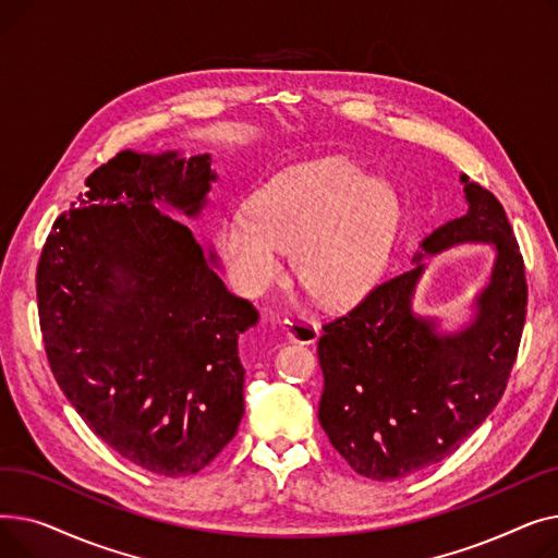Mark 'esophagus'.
<instances>
[{"instance_id":"obj_1","label":"esophagus","mask_w":558,"mask_h":558,"mask_svg":"<svg viewBox=\"0 0 558 558\" xmlns=\"http://www.w3.org/2000/svg\"><path fill=\"white\" fill-rule=\"evenodd\" d=\"M284 332L291 341L299 343H314L318 339V326L305 316H289L284 320Z\"/></svg>"}]
</instances>
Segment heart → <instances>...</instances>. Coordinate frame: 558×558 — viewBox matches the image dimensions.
I'll list each match as a JSON object with an SVG mask.
<instances>
[{
	"instance_id": "heart-1",
	"label": "heart",
	"mask_w": 558,
	"mask_h": 558,
	"mask_svg": "<svg viewBox=\"0 0 558 558\" xmlns=\"http://www.w3.org/2000/svg\"><path fill=\"white\" fill-rule=\"evenodd\" d=\"M398 223L393 187L362 167L324 158L294 165L264 185L221 226V253L238 287L267 294L284 278V248L312 294L330 305L353 301L387 257Z\"/></svg>"
}]
</instances>
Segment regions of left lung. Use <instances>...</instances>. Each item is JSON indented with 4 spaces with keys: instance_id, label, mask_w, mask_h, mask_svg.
Returning <instances> with one entry per match:
<instances>
[{
    "instance_id": "8db88e82",
    "label": "left lung",
    "mask_w": 558,
    "mask_h": 558,
    "mask_svg": "<svg viewBox=\"0 0 558 558\" xmlns=\"http://www.w3.org/2000/svg\"><path fill=\"white\" fill-rule=\"evenodd\" d=\"M468 213L438 226L404 271L377 282L324 326L318 421L355 473L391 482L452 454L500 402L526 314L524 262L502 203L461 173ZM496 246L476 320L457 336L413 314L422 255L454 243Z\"/></svg>"
}]
</instances>
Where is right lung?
I'll return each instance as SVG.
<instances>
[{
	"label": "right lung",
	"mask_w": 558,
	"mask_h": 558,
	"mask_svg": "<svg viewBox=\"0 0 558 558\" xmlns=\"http://www.w3.org/2000/svg\"><path fill=\"white\" fill-rule=\"evenodd\" d=\"M217 175L210 156L122 151L53 221L36 294L58 387L104 444L144 471L187 477L238 434V339L257 324L187 226Z\"/></svg>",
	"instance_id": "add662e5"
}]
</instances>
